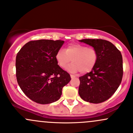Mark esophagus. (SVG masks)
Instances as JSON below:
<instances>
[{"label": "esophagus", "instance_id": "obj_1", "mask_svg": "<svg viewBox=\"0 0 133 133\" xmlns=\"http://www.w3.org/2000/svg\"><path fill=\"white\" fill-rule=\"evenodd\" d=\"M70 76H71V78H75V76L73 75H70Z\"/></svg>", "mask_w": 133, "mask_h": 133}]
</instances>
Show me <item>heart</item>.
<instances>
[{"label": "heart", "instance_id": "b5f03b06", "mask_svg": "<svg viewBox=\"0 0 133 133\" xmlns=\"http://www.w3.org/2000/svg\"><path fill=\"white\" fill-rule=\"evenodd\" d=\"M55 60L62 69H65L72 60L73 62L67 68L69 71L87 73L90 72L96 65L98 52L93 47L73 43L69 44L65 50L59 49L55 55Z\"/></svg>", "mask_w": 133, "mask_h": 133}]
</instances>
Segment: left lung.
Returning a JSON list of instances; mask_svg holds the SVG:
<instances>
[{
  "instance_id": "1",
  "label": "left lung",
  "mask_w": 133,
  "mask_h": 133,
  "mask_svg": "<svg viewBox=\"0 0 133 133\" xmlns=\"http://www.w3.org/2000/svg\"><path fill=\"white\" fill-rule=\"evenodd\" d=\"M98 52V60L92 71L80 76L78 93L85 101L99 104L106 101L117 90L123 76L121 52L109 41L83 39Z\"/></svg>"
}]
</instances>
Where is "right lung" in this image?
Segmentation results:
<instances>
[{
  "instance_id": "1",
  "label": "right lung",
  "mask_w": 133,
  "mask_h": 133,
  "mask_svg": "<svg viewBox=\"0 0 133 133\" xmlns=\"http://www.w3.org/2000/svg\"><path fill=\"white\" fill-rule=\"evenodd\" d=\"M62 41L37 40L26 43L16 57V76L24 93L33 102L48 104L57 101L70 75L57 64L55 55Z\"/></svg>"
}]
</instances>
